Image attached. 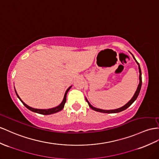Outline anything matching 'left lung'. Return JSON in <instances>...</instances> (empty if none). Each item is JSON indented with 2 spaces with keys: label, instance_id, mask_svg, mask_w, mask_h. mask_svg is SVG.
Instances as JSON below:
<instances>
[{
  "label": "left lung",
  "instance_id": "obj_1",
  "mask_svg": "<svg viewBox=\"0 0 159 159\" xmlns=\"http://www.w3.org/2000/svg\"><path fill=\"white\" fill-rule=\"evenodd\" d=\"M133 56V55H132ZM133 58L134 59L136 60V62H137V64H138V68H139V72H140V76H139V80H140V83H139V84H138V88H137V90L135 93V94L134 95L133 97L131 99V100H130L128 103H126L124 106L121 107L120 108H118V109H113V110H103V109H97V108H95L94 107H93L92 105L89 103V101H87V99H86V101H87V103L89 105V107H90L92 109H93V110H95L96 111H98V112H101V113H118V112H120V111H122L125 110V109H127L128 107H129L130 105H131L134 102V101H135L137 97L138 96V95H139L140 93V89H141V86H142V72H141V69H140V65H139V63H138L136 60L135 59V58H134V56H133Z\"/></svg>",
  "mask_w": 159,
  "mask_h": 159
}]
</instances>
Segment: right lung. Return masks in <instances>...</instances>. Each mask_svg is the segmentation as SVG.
<instances>
[{
  "label": "right lung",
  "mask_w": 159,
  "mask_h": 159,
  "mask_svg": "<svg viewBox=\"0 0 159 159\" xmlns=\"http://www.w3.org/2000/svg\"><path fill=\"white\" fill-rule=\"evenodd\" d=\"M70 87H69V88L67 89V90H66V93H65V94H64V99H63L62 102L61 103L58 105V106H57V107H54V108H52V109H39L32 108V107H30V106H28L27 105H26V104H25V103H24L23 101L21 99V98H20V97H19V95H18V94L17 93V92H16V91H15V93H16V95H17V96L18 97V98L20 99V101H21L22 103H23L24 105H25V106L28 109H30V110H31V111H34V112L39 113V114H42V115H50V114H53V113H55L58 112V111L62 110V109L64 108V104H65V103H66V95H67V93H68V91H69V89H70Z\"/></svg>",
  "instance_id": "right-lung-1"
}]
</instances>
